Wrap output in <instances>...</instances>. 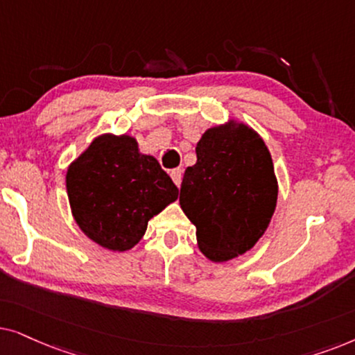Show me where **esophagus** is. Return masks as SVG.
<instances>
[{
  "label": "esophagus",
  "mask_w": 355,
  "mask_h": 355,
  "mask_svg": "<svg viewBox=\"0 0 355 355\" xmlns=\"http://www.w3.org/2000/svg\"><path fill=\"white\" fill-rule=\"evenodd\" d=\"M170 177H172L175 185L180 187L182 185V178H183V170L182 168H173L172 172H170Z\"/></svg>",
  "instance_id": "1"
}]
</instances>
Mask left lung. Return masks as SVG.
Segmentation results:
<instances>
[{"instance_id": "1", "label": "left lung", "mask_w": 355, "mask_h": 355, "mask_svg": "<svg viewBox=\"0 0 355 355\" xmlns=\"http://www.w3.org/2000/svg\"><path fill=\"white\" fill-rule=\"evenodd\" d=\"M196 164L185 170L180 206L196 225L198 247L214 263L254 247L277 202L271 154L245 123L212 126L196 144Z\"/></svg>"}]
</instances>
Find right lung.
Segmentation results:
<instances>
[{
    "label": "right lung",
    "instance_id": "right-lung-1",
    "mask_svg": "<svg viewBox=\"0 0 355 355\" xmlns=\"http://www.w3.org/2000/svg\"><path fill=\"white\" fill-rule=\"evenodd\" d=\"M66 191L79 229L112 252L133 248L150 217L178 198L157 159L141 154L133 136L110 133L69 164Z\"/></svg>",
    "mask_w": 355,
    "mask_h": 355
}]
</instances>
